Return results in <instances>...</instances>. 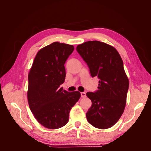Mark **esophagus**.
I'll return each mask as SVG.
<instances>
[{"mask_svg": "<svg viewBox=\"0 0 151 151\" xmlns=\"http://www.w3.org/2000/svg\"><path fill=\"white\" fill-rule=\"evenodd\" d=\"M81 97L82 98H86V94L85 92L81 93Z\"/></svg>", "mask_w": 151, "mask_h": 151, "instance_id": "34e87169", "label": "esophagus"}]
</instances>
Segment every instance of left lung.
<instances>
[{
  "mask_svg": "<svg viewBox=\"0 0 151 151\" xmlns=\"http://www.w3.org/2000/svg\"><path fill=\"white\" fill-rule=\"evenodd\" d=\"M76 50L88 64L91 76L99 79L98 89L86 94L92 101L87 120L97 129H109L120 119L126 105L129 81L122 59L113 47L99 41L84 42Z\"/></svg>",
  "mask_w": 151,
  "mask_h": 151,
  "instance_id": "obj_1",
  "label": "left lung"
}]
</instances>
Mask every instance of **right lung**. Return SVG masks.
<instances>
[{
	"label": "right lung",
	"instance_id": "add662e5",
	"mask_svg": "<svg viewBox=\"0 0 151 151\" xmlns=\"http://www.w3.org/2000/svg\"><path fill=\"white\" fill-rule=\"evenodd\" d=\"M73 45L54 42L40 49L28 74V101L41 125L58 129L69 120L71 108L81 97L79 91L60 88L65 79L64 64L74 51Z\"/></svg>",
	"mask_w": 151,
	"mask_h": 151
}]
</instances>
